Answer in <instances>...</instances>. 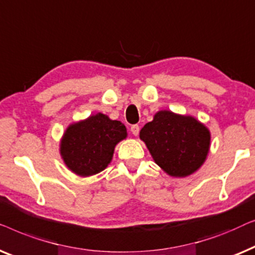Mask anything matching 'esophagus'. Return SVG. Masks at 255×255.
Wrapping results in <instances>:
<instances>
[{"label":"esophagus","mask_w":255,"mask_h":255,"mask_svg":"<svg viewBox=\"0 0 255 255\" xmlns=\"http://www.w3.org/2000/svg\"><path fill=\"white\" fill-rule=\"evenodd\" d=\"M130 131H131L132 135L137 136L138 132H139V127L137 126V125H132V126L130 127Z\"/></svg>","instance_id":"obj_1"}]
</instances>
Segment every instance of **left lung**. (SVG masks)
<instances>
[{
    "mask_svg": "<svg viewBox=\"0 0 255 255\" xmlns=\"http://www.w3.org/2000/svg\"><path fill=\"white\" fill-rule=\"evenodd\" d=\"M153 162L173 178L195 173L210 150L209 128L193 116L158 111L139 131Z\"/></svg>",
    "mask_w": 255,
    "mask_h": 255,
    "instance_id": "obj_1",
    "label": "left lung"
}]
</instances>
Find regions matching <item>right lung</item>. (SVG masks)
<instances>
[{"instance_id": "right-lung-1", "label": "right lung", "mask_w": 255, "mask_h": 255, "mask_svg": "<svg viewBox=\"0 0 255 255\" xmlns=\"http://www.w3.org/2000/svg\"><path fill=\"white\" fill-rule=\"evenodd\" d=\"M127 136L121 121L100 112L91 114L66 128L60 139L61 158L78 177H91L109 166L117 144Z\"/></svg>"}]
</instances>
